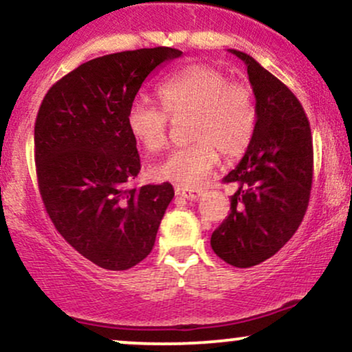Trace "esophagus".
<instances>
[{"label": "esophagus", "instance_id": "obj_1", "mask_svg": "<svg viewBox=\"0 0 352 352\" xmlns=\"http://www.w3.org/2000/svg\"><path fill=\"white\" fill-rule=\"evenodd\" d=\"M175 193L182 199H188V200H195L201 195V190L195 188V187H185V185H177L175 187Z\"/></svg>", "mask_w": 352, "mask_h": 352}]
</instances>
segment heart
Wrapping results in <instances>:
<instances>
[{"label":"heart","mask_w":352,"mask_h":352,"mask_svg":"<svg viewBox=\"0 0 352 352\" xmlns=\"http://www.w3.org/2000/svg\"><path fill=\"white\" fill-rule=\"evenodd\" d=\"M159 98L164 109L144 100L129 106L125 122L135 142L148 152L162 151L168 142V116L190 117L188 137L193 142L153 165L157 180L200 184L218 164L220 152L236 159L252 144L258 120L253 91L230 80L215 66L197 63L177 71L160 84Z\"/></svg>","instance_id":"1"}]
</instances>
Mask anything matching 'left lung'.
Listing matches in <instances>:
<instances>
[{"label": "left lung", "mask_w": 352, "mask_h": 352, "mask_svg": "<svg viewBox=\"0 0 352 352\" xmlns=\"http://www.w3.org/2000/svg\"><path fill=\"white\" fill-rule=\"evenodd\" d=\"M230 52L246 64L258 120L245 157L223 179L238 190L210 245L228 265L250 268L280 252L301 225L313 185V137L288 86L252 56Z\"/></svg>", "instance_id": "left-lung-1"}]
</instances>
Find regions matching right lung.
I'll list each match as a JSON object with an SVG mask.
<instances>
[{
	"mask_svg": "<svg viewBox=\"0 0 352 352\" xmlns=\"http://www.w3.org/2000/svg\"><path fill=\"white\" fill-rule=\"evenodd\" d=\"M173 47L122 51L80 64L44 96L34 124L39 193L60 236L94 265L122 272L152 252L173 199L168 182L131 187L140 170L127 109Z\"/></svg>",
	"mask_w": 352,
	"mask_h": 352,
	"instance_id": "1",
	"label": "right lung"
}]
</instances>
